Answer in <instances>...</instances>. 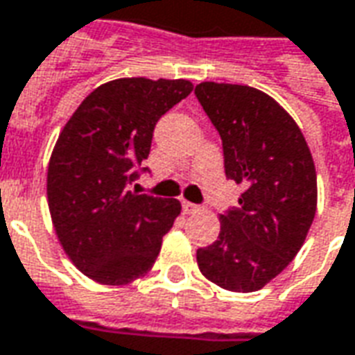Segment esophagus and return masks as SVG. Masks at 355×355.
<instances>
[{
    "label": "esophagus",
    "instance_id": "34e87169",
    "mask_svg": "<svg viewBox=\"0 0 355 355\" xmlns=\"http://www.w3.org/2000/svg\"><path fill=\"white\" fill-rule=\"evenodd\" d=\"M182 209H184L186 215H193V213H198L200 211V205H196V203H190V201H184L182 203Z\"/></svg>",
    "mask_w": 355,
    "mask_h": 355
}]
</instances>
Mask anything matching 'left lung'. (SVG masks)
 <instances>
[{"label": "left lung", "instance_id": "8db88e82", "mask_svg": "<svg viewBox=\"0 0 355 355\" xmlns=\"http://www.w3.org/2000/svg\"><path fill=\"white\" fill-rule=\"evenodd\" d=\"M196 96L223 139L226 177L243 186L215 243L198 249V266L223 289L253 293L304 243L318 207L315 165L297 121L270 94L203 81Z\"/></svg>", "mask_w": 355, "mask_h": 355}]
</instances>
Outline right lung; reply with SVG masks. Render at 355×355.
Here are the masks:
<instances>
[{
    "label": "right lung",
    "instance_id": "add662e5",
    "mask_svg": "<svg viewBox=\"0 0 355 355\" xmlns=\"http://www.w3.org/2000/svg\"><path fill=\"white\" fill-rule=\"evenodd\" d=\"M192 89L188 80L102 83L58 135L47 167L51 220L68 259L93 282L127 285L154 266L182 207L129 184L150 154L157 119Z\"/></svg>",
    "mask_w": 355,
    "mask_h": 355
}]
</instances>
